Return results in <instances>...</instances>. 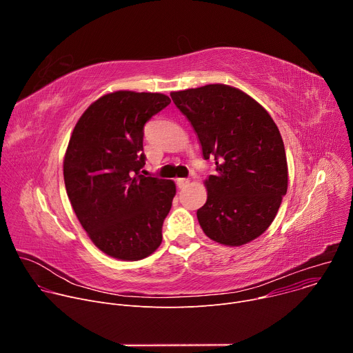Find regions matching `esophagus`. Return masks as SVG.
Masks as SVG:
<instances>
[{
    "instance_id": "34e87169",
    "label": "esophagus",
    "mask_w": 353,
    "mask_h": 353,
    "mask_svg": "<svg viewBox=\"0 0 353 353\" xmlns=\"http://www.w3.org/2000/svg\"><path fill=\"white\" fill-rule=\"evenodd\" d=\"M176 183H177L179 188H184V187H187L190 184V180L188 179H177Z\"/></svg>"
}]
</instances>
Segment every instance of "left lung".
<instances>
[{
  "instance_id": "8db88e82",
  "label": "left lung",
  "mask_w": 353,
  "mask_h": 353,
  "mask_svg": "<svg viewBox=\"0 0 353 353\" xmlns=\"http://www.w3.org/2000/svg\"><path fill=\"white\" fill-rule=\"evenodd\" d=\"M188 119L216 173L205 180L208 198L196 211L204 233L225 245L261 236L288 190V163L279 130L268 112L244 92L205 85L170 93Z\"/></svg>"
}]
</instances>
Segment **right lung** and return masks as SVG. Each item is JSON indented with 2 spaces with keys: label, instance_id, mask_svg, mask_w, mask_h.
<instances>
[{
  "label": "right lung",
  "instance_id": "1",
  "mask_svg": "<svg viewBox=\"0 0 353 353\" xmlns=\"http://www.w3.org/2000/svg\"><path fill=\"white\" fill-rule=\"evenodd\" d=\"M169 103L162 93L105 94L85 110L70 138L64 158L70 203L90 240L110 257L142 260L162 243L176 185L140 170L143 127Z\"/></svg>",
  "mask_w": 353,
  "mask_h": 353
}]
</instances>
